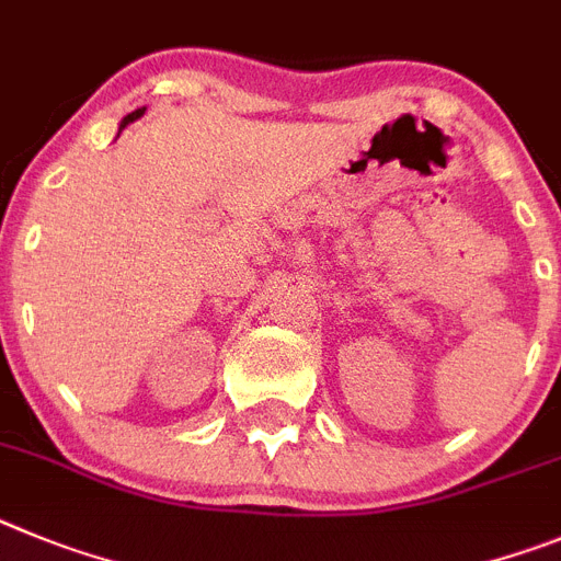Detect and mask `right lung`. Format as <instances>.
<instances>
[{
    "label": "right lung",
    "instance_id": "add662e5",
    "mask_svg": "<svg viewBox=\"0 0 561 561\" xmlns=\"http://www.w3.org/2000/svg\"><path fill=\"white\" fill-rule=\"evenodd\" d=\"M142 114H145V108H136V111H130L128 117L123 119V125H119V128H125V125H128V123H134V119H139V117H142Z\"/></svg>",
    "mask_w": 561,
    "mask_h": 561
}]
</instances>
